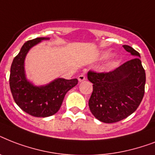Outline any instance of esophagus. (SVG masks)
Returning a JSON list of instances; mask_svg holds the SVG:
<instances>
[{
    "label": "esophagus",
    "instance_id": "obj_1",
    "mask_svg": "<svg viewBox=\"0 0 155 155\" xmlns=\"http://www.w3.org/2000/svg\"><path fill=\"white\" fill-rule=\"evenodd\" d=\"M86 80V77H85V75L84 74H81L80 75H79V77H78V80H79V82H83V81H84Z\"/></svg>",
    "mask_w": 155,
    "mask_h": 155
}]
</instances>
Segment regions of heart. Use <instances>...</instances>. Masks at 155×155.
I'll use <instances>...</instances> for the list:
<instances>
[{
  "label": "heart",
  "mask_w": 155,
  "mask_h": 155,
  "mask_svg": "<svg viewBox=\"0 0 155 155\" xmlns=\"http://www.w3.org/2000/svg\"><path fill=\"white\" fill-rule=\"evenodd\" d=\"M108 55V52H105V53L103 54V57H104V58H105V57H107ZM117 64V61L115 60V59H112V60H110L108 63H107V65H106V68H107V69H111V68H114V67H115Z\"/></svg>",
  "instance_id": "heart-1"
}]
</instances>
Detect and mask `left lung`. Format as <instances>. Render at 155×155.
Masks as SVG:
<instances>
[{"instance_id":"left-lung-1","label":"left lung","mask_w":155,"mask_h":155,"mask_svg":"<svg viewBox=\"0 0 155 155\" xmlns=\"http://www.w3.org/2000/svg\"><path fill=\"white\" fill-rule=\"evenodd\" d=\"M123 47L135 58L109 72H87V79L93 84L88 105L93 116L102 122L114 123L126 118L136 111L144 97L146 72L140 54L130 46Z\"/></svg>"}]
</instances>
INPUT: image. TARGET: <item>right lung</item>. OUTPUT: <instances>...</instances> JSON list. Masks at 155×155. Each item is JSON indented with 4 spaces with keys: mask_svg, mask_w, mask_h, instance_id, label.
<instances>
[{
    "mask_svg": "<svg viewBox=\"0 0 155 155\" xmlns=\"http://www.w3.org/2000/svg\"><path fill=\"white\" fill-rule=\"evenodd\" d=\"M49 38H37L25 42L13 58L9 75V86L14 101L24 112L37 117L55 114L62 105L66 93L78 84L77 79L63 78H58L45 86H35L28 81L24 68L25 56L31 47Z\"/></svg>",
    "mask_w": 155,
    "mask_h": 155,
    "instance_id": "right-lung-1",
    "label": "right lung"
}]
</instances>
